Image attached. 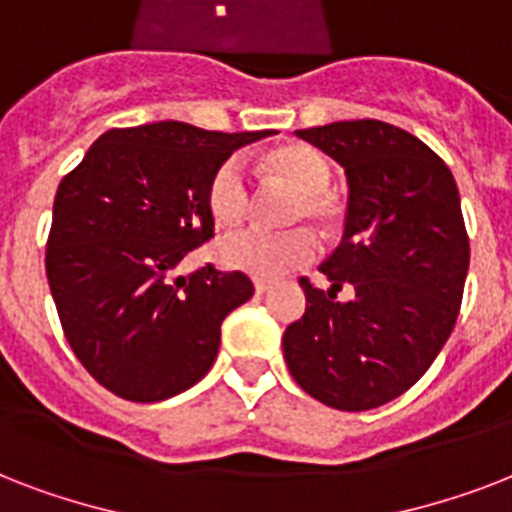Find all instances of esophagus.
I'll use <instances>...</instances> for the list:
<instances>
[{
	"mask_svg": "<svg viewBox=\"0 0 512 512\" xmlns=\"http://www.w3.org/2000/svg\"><path fill=\"white\" fill-rule=\"evenodd\" d=\"M271 287H273L271 281L255 279V292H257V295H265V292H268V289H271Z\"/></svg>",
	"mask_w": 512,
	"mask_h": 512,
	"instance_id": "34e87169",
	"label": "esophagus"
}]
</instances>
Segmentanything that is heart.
Instances as JSON below:
<instances>
[{
    "mask_svg": "<svg viewBox=\"0 0 512 512\" xmlns=\"http://www.w3.org/2000/svg\"><path fill=\"white\" fill-rule=\"evenodd\" d=\"M271 170L284 177L289 185L300 191V201L295 207V217H313V220H329L335 212V204L329 199L332 185V164L327 156L311 146H284L268 156ZM207 204L217 225L236 228L247 220L252 207V183H249L247 167L239 156L225 159L207 185ZM319 252V241L308 228H292V231H247L225 236L217 244V257L225 268L252 273V276H281V273L303 268Z\"/></svg>",
    "mask_w": 512,
    "mask_h": 512,
    "instance_id": "obj_1",
    "label": "heart"
}]
</instances>
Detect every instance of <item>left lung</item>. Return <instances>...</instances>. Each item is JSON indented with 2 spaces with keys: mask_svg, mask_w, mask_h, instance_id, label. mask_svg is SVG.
<instances>
[{
  "mask_svg": "<svg viewBox=\"0 0 512 512\" xmlns=\"http://www.w3.org/2000/svg\"><path fill=\"white\" fill-rule=\"evenodd\" d=\"M348 177L340 247L319 265L329 289H305L303 319L284 332L295 382L342 412H364L409 390L449 340L468 279L460 191L412 132L377 122L297 130ZM348 286L351 300H336Z\"/></svg>",
  "mask_w": 512,
  "mask_h": 512,
  "instance_id": "left-lung-1",
  "label": "left lung"
}]
</instances>
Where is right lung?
<instances>
[{"label":"right lung","mask_w":512,"mask_h":512,"mask_svg":"<svg viewBox=\"0 0 512 512\" xmlns=\"http://www.w3.org/2000/svg\"><path fill=\"white\" fill-rule=\"evenodd\" d=\"M268 135L183 122L108 130L60 180L47 281L68 345L103 388L154 404L215 364L220 324L255 287L241 271L175 268L212 239V172Z\"/></svg>","instance_id":"obj_1"}]
</instances>
